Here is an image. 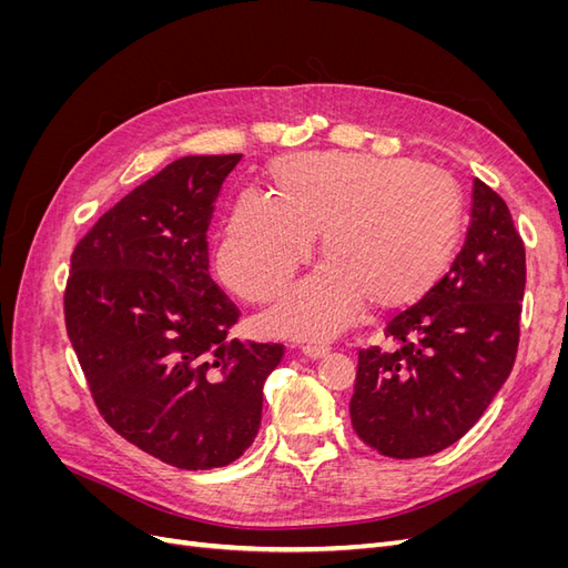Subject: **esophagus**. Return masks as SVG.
Wrapping results in <instances>:
<instances>
[{
    "label": "esophagus",
    "instance_id": "obj_1",
    "mask_svg": "<svg viewBox=\"0 0 568 568\" xmlns=\"http://www.w3.org/2000/svg\"><path fill=\"white\" fill-rule=\"evenodd\" d=\"M301 353H303L307 359H320V357H324V355H329V348H324V346H303Z\"/></svg>",
    "mask_w": 568,
    "mask_h": 568
}]
</instances>
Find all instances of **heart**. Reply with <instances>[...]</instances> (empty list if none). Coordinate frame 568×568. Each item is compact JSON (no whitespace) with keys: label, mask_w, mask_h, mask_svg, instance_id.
Masks as SVG:
<instances>
[{"label":"heart","mask_w":568,"mask_h":568,"mask_svg":"<svg viewBox=\"0 0 568 568\" xmlns=\"http://www.w3.org/2000/svg\"><path fill=\"white\" fill-rule=\"evenodd\" d=\"M270 182L274 196L236 199L217 272L242 298L272 301L311 261L320 236L324 265L265 317L284 338H334L363 303L369 311L415 303L443 277L462 242L459 184L409 159L315 151L272 163Z\"/></svg>","instance_id":"1"}]
</instances>
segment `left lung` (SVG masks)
<instances>
[{
  "label": "left lung",
  "instance_id": "1",
  "mask_svg": "<svg viewBox=\"0 0 568 568\" xmlns=\"http://www.w3.org/2000/svg\"><path fill=\"white\" fill-rule=\"evenodd\" d=\"M526 251L507 203L474 180L467 242L445 277L386 326L393 351L359 353L351 422L393 459L450 448L488 409L514 367Z\"/></svg>",
  "mask_w": 568,
  "mask_h": 568
}]
</instances>
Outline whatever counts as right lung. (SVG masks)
Segmentation results:
<instances>
[{
  "instance_id": "right-lung-1",
  "label": "right lung",
  "mask_w": 568,
  "mask_h": 568,
  "mask_svg": "<svg viewBox=\"0 0 568 568\" xmlns=\"http://www.w3.org/2000/svg\"><path fill=\"white\" fill-rule=\"evenodd\" d=\"M242 161L184 156L120 199L71 255L65 329L101 415L178 469L227 467L257 436L282 346L227 338L209 272L215 199Z\"/></svg>"
}]
</instances>
